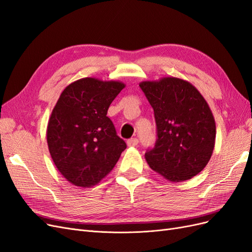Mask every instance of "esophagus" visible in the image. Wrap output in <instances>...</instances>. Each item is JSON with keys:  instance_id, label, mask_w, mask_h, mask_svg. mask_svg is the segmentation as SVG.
Wrapping results in <instances>:
<instances>
[{"instance_id": "obj_1", "label": "esophagus", "mask_w": 252, "mask_h": 252, "mask_svg": "<svg viewBox=\"0 0 252 252\" xmlns=\"http://www.w3.org/2000/svg\"><path fill=\"white\" fill-rule=\"evenodd\" d=\"M138 144H139V140L135 139V138L127 141V146L128 147H136V146H138Z\"/></svg>"}]
</instances>
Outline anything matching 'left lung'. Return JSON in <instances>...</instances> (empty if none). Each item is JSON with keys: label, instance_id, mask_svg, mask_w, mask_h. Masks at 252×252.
Segmentation results:
<instances>
[{"label": "left lung", "instance_id": "obj_1", "mask_svg": "<svg viewBox=\"0 0 252 252\" xmlns=\"http://www.w3.org/2000/svg\"><path fill=\"white\" fill-rule=\"evenodd\" d=\"M140 87L155 111L158 139L145 154L147 164L170 182H183L208 164L216 144V122L191 83L173 77L144 81Z\"/></svg>", "mask_w": 252, "mask_h": 252}]
</instances>
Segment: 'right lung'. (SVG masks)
Listing matches in <instances>:
<instances>
[{
	"label": "right lung",
	"mask_w": 252,
	"mask_h": 252,
	"mask_svg": "<svg viewBox=\"0 0 252 252\" xmlns=\"http://www.w3.org/2000/svg\"><path fill=\"white\" fill-rule=\"evenodd\" d=\"M125 86L120 81L83 78L61 94L46 136L53 163L71 184L83 188L96 185L126 149L107 117L110 104Z\"/></svg>",
	"instance_id": "add662e5"
}]
</instances>
